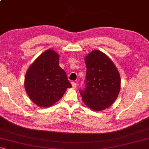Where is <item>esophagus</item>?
I'll list each match as a JSON object with an SVG mask.
<instances>
[{
  "instance_id": "34e87169",
  "label": "esophagus",
  "mask_w": 149,
  "mask_h": 149,
  "mask_svg": "<svg viewBox=\"0 0 149 149\" xmlns=\"http://www.w3.org/2000/svg\"><path fill=\"white\" fill-rule=\"evenodd\" d=\"M72 87H73V88H74V89H75V88L77 87V84H76V83H75L74 81L72 82Z\"/></svg>"
}]
</instances>
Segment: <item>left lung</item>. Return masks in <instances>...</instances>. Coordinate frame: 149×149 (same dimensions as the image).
Wrapping results in <instances>:
<instances>
[{
    "label": "left lung",
    "instance_id": "1",
    "mask_svg": "<svg viewBox=\"0 0 149 149\" xmlns=\"http://www.w3.org/2000/svg\"><path fill=\"white\" fill-rule=\"evenodd\" d=\"M85 87L79 90L83 101L91 109L100 111L112 105L120 91V75L114 63L99 50L85 57Z\"/></svg>",
    "mask_w": 149,
    "mask_h": 149
}]
</instances>
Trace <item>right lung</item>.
<instances>
[{"label":"right lung","instance_id":"1","mask_svg":"<svg viewBox=\"0 0 149 149\" xmlns=\"http://www.w3.org/2000/svg\"><path fill=\"white\" fill-rule=\"evenodd\" d=\"M25 89L33 102L39 107L53 105L72 85L59 66V55L54 50H45L30 65L24 81Z\"/></svg>","mask_w":149,"mask_h":149}]
</instances>
